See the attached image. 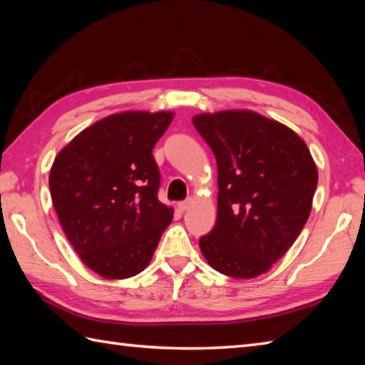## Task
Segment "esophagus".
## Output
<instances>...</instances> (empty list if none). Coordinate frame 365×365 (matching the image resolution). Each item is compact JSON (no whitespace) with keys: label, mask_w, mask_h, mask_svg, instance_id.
<instances>
[{"label":"esophagus","mask_w":365,"mask_h":365,"mask_svg":"<svg viewBox=\"0 0 365 365\" xmlns=\"http://www.w3.org/2000/svg\"><path fill=\"white\" fill-rule=\"evenodd\" d=\"M191 204H192V199L190 197V199H187V200H182V202H178V208H180L182 212H185V210H188Z\"/></svg>","instance_id":"34e87169"}]
</instances>
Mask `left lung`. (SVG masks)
Wrapping results in <instances>:
<instances>
[{"label":"left lung","mask_w":365,"mask_h":365,"mask_svg":"<svg viewBox=\"0 0 365 365\" xmlns=\"http://www.w3.org/2000/svg\"><path fill=\"white\" fill-rule=\"evenodd\" d=\"M192 123L218 165V216L200 251L226 276L265 273L311 213L319 182L311 152L293 130L252 111L199 114Z\"/></svg>","instance_id":"1"}]
</instances>
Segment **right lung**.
Here are the masks:
<instances>
[{
    "label": "right lung",
    "instance_id": "1",
    "mask_svg": "<svg viewBox=\"0 0 365 365\" xmlns=\"http://www.w3.org/2000/svg\"><path fill=\"white\" fill-rule=\"evenodd\" d=\"M173 113L113 114L76 135L50 170V192L68 242L106 279L136 276L149 265L173 208L158 200L152 149Z\"/></svg>",
    "mask_w": 365,
    "mask_h": 365
}]
</instances>
